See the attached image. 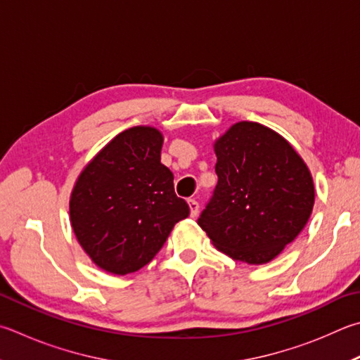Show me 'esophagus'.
Instances as JSON below:
<instances>
[{"instance_id":"34e87169","label":"esophagus","mask_w":360,"mask_h":360,"mask_svg":"<svg viewBox=\"0 0 360 360\" xmlns=\"http://www.w3.org/2000/svg\"><path fill=\"white\" fill-rule=\"evenodd\" d=\"M187 202H188V207H191V215H192V217H197L198 211H200L198 201L195 198H191V200H187Z\"/></svg>"}]
</instances>
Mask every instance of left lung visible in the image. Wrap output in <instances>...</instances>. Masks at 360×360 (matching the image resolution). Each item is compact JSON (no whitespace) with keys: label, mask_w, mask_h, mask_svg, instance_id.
I'll return each instance as SVG.
<instances>
[{"label":"left lung","mask_w":360,"mask_h":360,"mask_svg":"<svg viewBox=\"0 0 360 360\" xmlns=\"http://www.w3.org/2000/svg\"><path fill=\"white\" fill-rule=\"evenodd\" d=\"M214 151L219 181L198 225L230 258L269 263L310 219V169L290 141L259 122L233 124L215 140Z\"/></svg>","instance_id":"8db88e82"}]
</instances>
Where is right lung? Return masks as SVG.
<instances>
[{"mask_svg": "<svg viewBox=\"0 0 360 360\" xmlns=\"http://www.w3.org/2000/svg\"><path fill=\"white\" fill-rule=\"evenodd\" d=\"M162 145L155 127L124 130L86 163L72 188L69 214L78 244L115 276L146 266L191 212L160 162Z\"/></svg>", "mask_w": 360, "mask_h": 360, "instance_id": "obj_1", "label": "right lung"}]
</instances>
